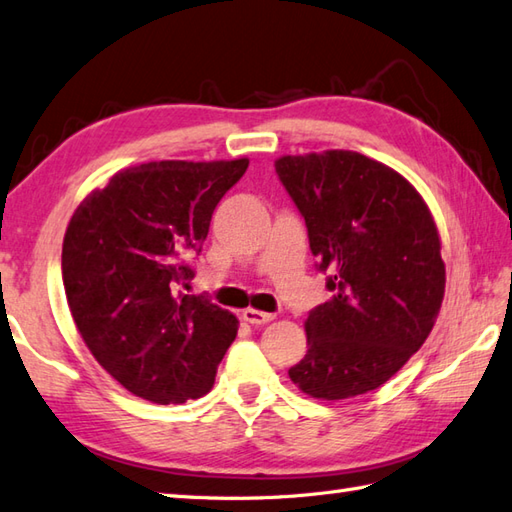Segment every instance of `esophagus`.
Instances as JSON below:
<instances>
[{
	"label": "esophagus",
	"mask_w": 512,
	"mask_h": 512,
	"mask_svg": "<svg viewBox=\"0 0 512 512\" xmlns=\"http://www.w3.org/2000/svg\"><path fill=\"white\" fill-rule=\"evenodd\" d=\"M243 320L247 324H254V326H263L267 322L274 320V315L271 313H265V311H256V309H245L243 311Z\"/></svg>",
	"instance_id": "1"
}]
</instances>
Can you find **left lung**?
Masks as SVG:
<instances>
[{"mask_svg": "<svg viewBox=\"0 0 512 512\" xmlns=\"http://www.w3.org/2000/svg\"><path fill=\"white\" fill-rule=\"evenodd\" d=\"M276 173L333 293L306 317L309 350L289 377L326 401L377 390L434 328L445 295L436 223L410 181L361 153L285 155Z\"/></svg>", "mask_w": 512, "mask_h": 512, "instance_id": "obj_1", "label": "left lung"}]
</instances>
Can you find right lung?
I'll list each match as a JSON object with an SVG mask.
<instances>
[{
    "label": "right lung",
    "instance_id": "1",
    "mask_svg": "<svg viewBox=\"0 0 512 512\" xmlns=\"http://www.w3.org/2000/svg\"><path fill=\"white\" fill-rule=\"evenodd\" d=\"M249 160L149 162L113 175L67 225L63 287L87 348L122 388L170 405L210 392L238 320L179 287Z\"/></svg>",
    "mask_w": 512,
    "mask_h": 512
}]
</instances>
